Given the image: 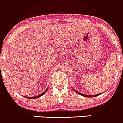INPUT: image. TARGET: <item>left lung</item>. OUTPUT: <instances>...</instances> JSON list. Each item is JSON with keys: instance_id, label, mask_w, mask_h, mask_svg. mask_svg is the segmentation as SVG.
<instances>
[{"instance_id": "left-lung-1", "label": "left lung", "mask_w": 123, "mask_h": 123, "mask_svg": "<svg viewBox=\"0 0 123 123\" xmlns=\"http://www.w3.org/2000/svg\"><path fill=\"white\" fill-rule=\"evenodd\" d=\"M74 91H75V92H76V93H78V94H80V95L82 96H84V97H87V98H93V97L98 96H99V94H95V95H86V94H82V93H80V92H76V91L74 89Z\"/></svg>"}]
</instances>
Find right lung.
I'll use <instances>...</instances> for the list:
<instances>
[{
    "label": "right lung",
    "instance_id": "1",
    "mask_svg": "<svg viewBox=\"0 0 123 123\" xmlns=\"http://www.w3.org/2000/svg\"><path fill=\"white\" fill-rule=\"evenodd\" d=\"M47 90H48V88H47V89H46L45 90L44 92H43V93H41V94H40V95H39V96H36V97H33V98H29V97H26V98H27V99H37V98H40V97H41V96H42V95H43V94H44L45 93H46V92H47Z\"/></svg>",
    "mask_w": 123,
    "mask_h": 123
}]
</instances>
